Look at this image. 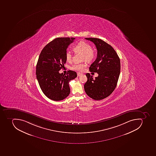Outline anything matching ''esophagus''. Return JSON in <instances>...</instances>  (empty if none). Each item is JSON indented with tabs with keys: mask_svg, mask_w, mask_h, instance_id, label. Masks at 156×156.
Masks as SVG:
<instances>
[{
	"mask_svg": "<svg viewBox=\"0 0 156 156\" xmlns=\"http://www.w3.org/2000/svg\"><path fill=\"white\" fill-rule=\"evenodd\" d=\"M82 73H77V76H81V75H82Z\"/></svg>",
	"mask_w": 156,
	"mask_h": 156,
	"instance_id": "34e87169",
	"label": "esophagus"
}]
</instances>
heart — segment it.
I'll list each match as a JSON object with an SVG mask.
<instances>
[{
	"label": "heart",
	"instance_id": "b5f03b06",
	"mask_svg": "<svg viewBox=\"0 0 156 156\" xmlns=\"http://www.w3.org/2000/svg\"><path fill=\"white\" fill-rule=\"evenodd\" d=\"M73 49L76 53H82L83 54L82 56L83 60H86L87 62L92 61L96 55L95 51L91 48V45L89 42L83 41H79L75 44L74 46ZM72 58L73 54L71 51L67 50L66 53V59L67 61L70 62L72 60ZM86 66V64L85 63H75L72 66L71 69L75 71H82Z\"/></svg>",
	"mask_w": 156,
	"mask_h": 156
}]
</instances>
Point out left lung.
<instances>
[{
    "instance_id": "1",
    "label": "left lung",
    "mask_w": 156,
    "mask_h": 156,
    "mask_svg": "<svg viewBox=\"0 0 156 156\" xmlns=\"http://www.w3.org/2000/svg\"><path fill=\"white\" fill-rule=\"evenodd\" d=\"M96 46L97 58L90 66V71L98 74L94 79L92 75L86 74L87 80L84 85L87 94L94 100H100L109 96L117 85L120 73L119 58L112 46L101 39L85 38Z\"/></svg>"
}]
</instances>
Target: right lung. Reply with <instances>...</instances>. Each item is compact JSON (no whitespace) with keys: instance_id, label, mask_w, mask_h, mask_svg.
<instances>
[{"instance_id":"right-lung-1","label":"right lung","mask_w":156,"mask_h":156,"mask_svg":"<svg viewBox=\"0 0 156 156\" xmlns=\"http://www.w3.org/2000/svg\"><path fill=\"white\" fill-rule=\"evenodd\" d=\"M74 37H58L46 44L40 53L36 66L37 79L46 97L54 101H61L70 94L69 82L77 76L76 72L69 70L66 74L59 71L66 64V53Z\"/></svg>"}]
</instances>
